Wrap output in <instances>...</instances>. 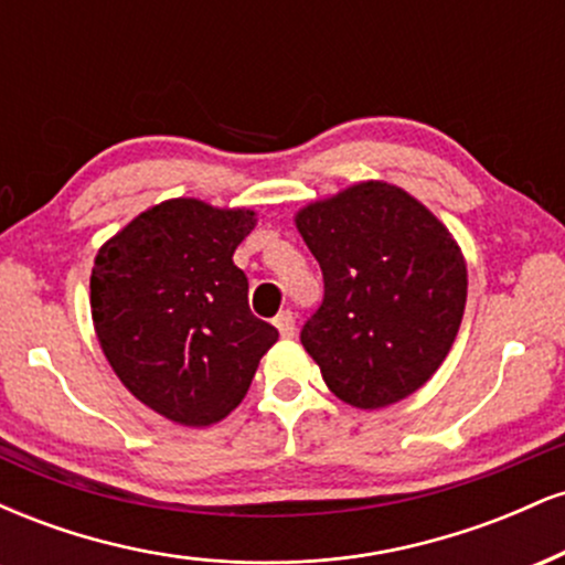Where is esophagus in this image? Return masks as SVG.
<instances>
[{"mask_svg": "<svg viewBox=\"0 0 565 565\" xmlns=\"http://www.w3.org/2000/svg\"><path fill=\"white\" fill-rule=\"evenodd\" d=\"M274 323H276L278 334H281L284 340H291V337H295V316H291L289 310H281V313H278L274 319Z\"/></svg>", "mask_w": 565, "mask_h": 565, "instance_id": "1", "label": "esophagus"}]
</instances>
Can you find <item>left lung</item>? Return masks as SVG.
<instances>
[{"label":"left lung","instance_id":"8db88e82","mask_svg":"<svg viewBox=\"0 0 565 565\" xmlns=\"http://www.w3.org/2000/svg\"><path fill=\"white\" fill-rule=\"evenodd\" d=\"M323 274L302 348L337 398L385 408L425 385L457 340L468 263L440 220L385 180H364L295 215Z\"/></svg>","mask_w":565,"mask_h":565}]
</instances>
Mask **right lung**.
<instances>
[{"mask_svg": "<svg viewBox=\"0 0 565 565\" xmlns=\"http://www.w3.org/2000/svg\"><path fill=\"white\" fill-rule=\"evenodd\" d=\"M255 225L246 206L167 199L97 249V342L121 385L170 423L206 427L228 417L278 340L252 316L249 284L233 265Z\"/></svg>", "mask_w": 565, "mask_h": 565, "instance_id": "obj_1", "label": "right lung"}]
</instances>
